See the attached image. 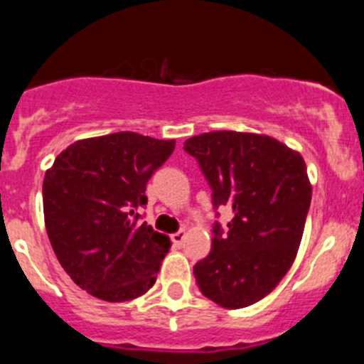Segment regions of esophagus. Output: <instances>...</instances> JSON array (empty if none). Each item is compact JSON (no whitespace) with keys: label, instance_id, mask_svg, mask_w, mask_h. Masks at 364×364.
<instances>
[{"label":"esophagus","instance_id":"1","mask_svg":"<svg viewBox=\"0 0 364 364\" xmlns=\"http://www.w3.org/2000/svg\"><path fill=\"white\" fill-rule=\"evenodd\" d=\"M184 239H186V233H184V231H176V233L171 235V242H173V246H176V247L182 246V242H184Z\"/></svg>","mask_w":364,"mask_h":364}]
</instances>
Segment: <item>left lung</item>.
Masks as SVG:
<instances>
[{
    "label": "left lung",
    "mask_w": 364,
    "mask_h": 364,
    "mask_svg": "<svg viewBox=\"0 0 364 364\" xmlns=\"http://www.w3.org/2000/svg\"><path fill=\"white\" fill-rule=\"evenodd\" d=\"M184 151L211 188L215 217L228 205V228L215 220L210 255L193 273L202 294L222 308L260 301L290 269L311 202L306 164L264 134L213 131L191 136Z\"/></svg>",
    "instance_id": "left-lung-1"
}]
</instances>
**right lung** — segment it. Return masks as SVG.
I'll return each instance as SVG.
<instances>
[{"label":"right lung","instance_id":"right-lung-1","mask_svg":"<svg viewBox=\"0 0 364 364\" xmlns=\"http://www.w3.org/2000/svg\"><path fill=\"white\" fill-rule=\"evenodd\" d=\"M173 149L175 140L122 131L74 142L45 173L47 235L60 264L87 294L124 302L156 281L169 239L140 224L138 210Z\"/></svg>","mask_w":364,"mask_h":364}]
</instances>
